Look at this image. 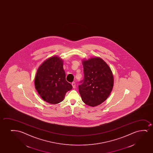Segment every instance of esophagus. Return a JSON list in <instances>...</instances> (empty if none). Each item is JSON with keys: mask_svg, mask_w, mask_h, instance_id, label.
Segmentation results:
<instances>
[{"mask_svg": "<svg viewBox=\"0 0 153 153\" xmlns=\"http://www.w3.org/2000/svg\"><path fill=\"white\" fill-rule=\"evenodd\" d=\"M71 85H72V86H73V88H75L76 83L75 82H72V84H71Z\"/></svg>", "mask_w": 153, "mask_h": 153, "instance_id": "obj_1", "label": "esophagus"}]
</instances>
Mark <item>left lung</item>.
Listing matches in <instances>:
<instances>
[{"label": "left lung", "instance_id": "1", "mask_svg": "<svg viewBox=\"0 0 153 153\" xmlns=\"http://www.w3.org/2000/svg\"><path fill=\"white\" fill-rule=\"evenodd\" d=\"M84 79L80 81L79 92L85 104L96 107L109 97L113 87V76L111 69L99 57L82 61Z\"/></svg>", "mask_w": 153, "mask_h": 153}]
</instances>
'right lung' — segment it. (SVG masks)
Instances as JSON below:
<instances>
[{"label":"right lung","mask_w":153,"mask_h":153,"mask_svg":"<svg viewBox=\"0 0 153 153\" xmlns=\"http://www.w3.org/2000/svg\"><path fill=\"white\" fill-rule=\"evenodd\" d=\"M34 84L40 97L51 104L61 102L73 88L66 80L63 61L57 56L51 57L40 65Z\"/></svg>","instance_id":"add662e5"}]
</instances>
